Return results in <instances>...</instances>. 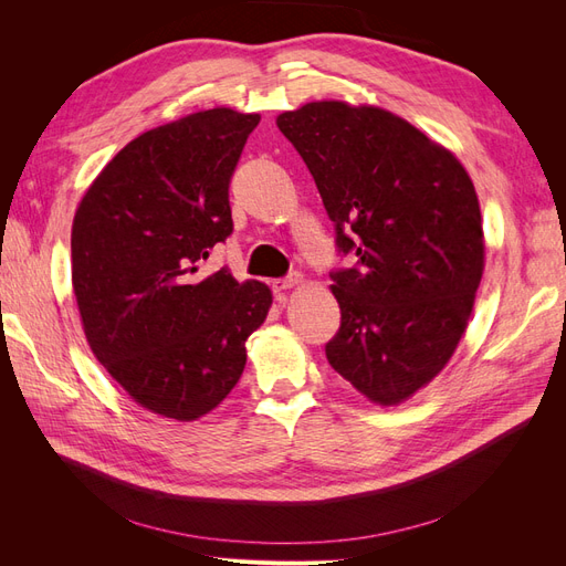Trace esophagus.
<instances>
[{
	"instance_id": "obj_1",
	"label": "esophagus",
	"mask_w": 566,
	"mask_h": 566,
	"mask_svg": "<svg viewBox=\"0 0 566 566\" xmlns=\"http://www.w3.org/2000/svg\"><path fill=\"white\" fill-rule=\"evenodd\" d=\"M304 279L300 276V273H293V276H287V279H279V281H273V293H285V290H293L295 285H300Z\"/></svg>"
}]
</instances>
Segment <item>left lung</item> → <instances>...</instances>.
<instances>
[{
	"label": "left lung",
	"mask_w": 566,
	"mask_h": 566,
	"mask_svg": "<svg viewBox=\"0 0 566 566\" xmlns=\"http://www.w3.org/2000/svg\"><path fill=\"white\" fill-rule=\"evenodd\" d=\"M276 125L310 167L337 248L356 252L333 273L328 364L368 401L399 406L468 331L484 273L474 184L449 148L378 106L312 101Z\"/></svg>",
	"instance_id": "1"
}]
</instances>
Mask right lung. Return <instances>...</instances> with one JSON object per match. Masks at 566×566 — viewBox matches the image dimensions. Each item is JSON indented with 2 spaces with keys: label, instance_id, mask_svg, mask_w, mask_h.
<instances>
[{
  "label": "right lung",
  "instance_id": "obj_1",
  "mask_svg": "<svg viewBox=\"0 0 566 566\" xmlns=\"http://www.w3.org/2000/svg\"><path fill=\"white\" fill-rule=\"evenodd\" d=\"M260 113L210 108L136 136L73 219V293L98 364L150 413L191 422L241 380L266 283L198 266L233 231L229 181Z\"/></svg>",
  "mask_w": 566,
  "mask_h": 566
}]
</instances>
